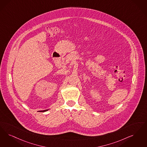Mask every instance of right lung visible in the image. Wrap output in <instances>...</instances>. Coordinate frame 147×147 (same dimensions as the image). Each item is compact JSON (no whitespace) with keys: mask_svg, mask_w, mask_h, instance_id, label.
<instances>
[{"mask_svg":"<svg viewBox=\"0 0 147 147\" xmlns=\"http://www.w3.org/2000/svg\"><path fill=\"white\" fill-rule=\"evenodd\" d=\"M47 110H45V111H40V112H46V111H47Z\"/></svg>","mask_w":147,"mask_h":147,"instance_id":"add662e5","label":"right lung"}]
</instances>
